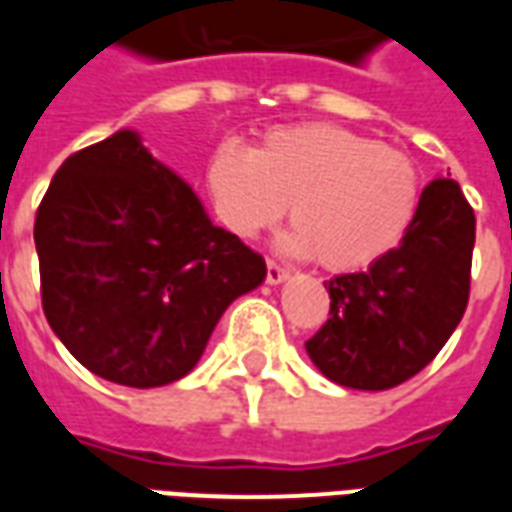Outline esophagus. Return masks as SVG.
Returning a JSON list of instances; mask_svg holds the SVG:
<instances>
[{"label":"esophagus","instance_id":"1","mask_svg":"<svg viewBox=\"0 0 512 512\" xmlns=\"http://www.w3.org/2000/svg\"><path fill=\"white\" fill-rule=\"evenodd\" d=\"M282 279H288V268H282L274 260H266V282L268 285H279Z\"/></svg>","mask_w":512,"mask_h":512}]
</instances>
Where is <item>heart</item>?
Instances as JSON below:
<instances>
[{"mask_svg": "<svg viewBox=\"0 0 512 512\" xmlns=\"http://www.w3.org/2000/svg\"><path fill=\"white\" fill-rule=\"evenodd\" d=\"M205 186L216 219L252 238L285 213L290 255L326 271H359L389 255L411 230L422 197L414 158L332 123L271 128L252 150L213 147Z\"/></svg>", "mask_w": 512, "mask_h": 512, "instance_id": "heart-1", "label": "heart"}]
</instances>
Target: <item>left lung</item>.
<instances>
[{"label": "left lung", "mask_w": 512, "mask_h": 512, "mask_svg": "<svg viewBox=\"0 0 512 512\" xmlns=\"http://www.w3.org/2000/svg\"><path fill=\"white\" fill-rule=\"evenodd\" d=\"M474 211L452 178L430 180L417 219L367 271L323 282L329 321L307 354L340 386L381 392L430 365L469 304Z\"/></svg>", "instance_id": "left-lung-1"}]
</instances>
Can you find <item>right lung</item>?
Listing matches in <instances>:
<instances>
[{"instance_id": "add662e5", "label": "right lung", "mask_w": 512, "mask_h": 512, "mask_svg": "<svg viewBox=\"0 0 512 512\" xmlns=\"http://www.w3.org/2000/svg\"><path fill=\"white\" fill-rule=\"evenodd\" d=\"M40 299L62 345L112 384L153 389L200 362L222 312L266 279L134 131L65 158L35 216Z\"/></svg>"}]
</instances>
